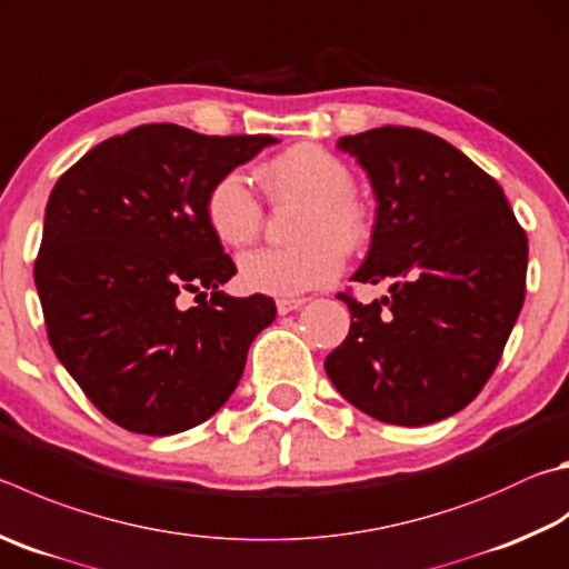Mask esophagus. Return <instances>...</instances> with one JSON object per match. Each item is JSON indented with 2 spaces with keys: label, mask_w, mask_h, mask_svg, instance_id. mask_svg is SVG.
I'll return each mask as SVG.
<instances>
[{
  "label": "esophagus",
  "mask_w": 569,
  "mask_h": 569,
  "mask_svg": "<svg viewBox=\"0 0 569 569\" xmlns=\"http://www.w3.org/2000/svg\"><path fill=\"white\" fill-rule=\"evenodd\" d=\"M306 303V298H278L276 301V308H278V316H288L298 311Z\"/></svg>",
  "instance_id": "34e87169"
}]
</instances>
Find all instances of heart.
Listing matches in <instances>:
<instances>
[{
    "label": "heart",
    "instance_id": "heart-1",
    "mask_svg": "<svg viewBox=\"0 0 569 569\" xmlns=\"http://www.w3.org/2000/svg\"><path fill=\"white\" fill-rule=\"evenodd\" d=\"M261 181L276 199H303L308 209L296 246H266L241 256L239 281L246 291L298 296L333 281L343 268V249L363 246L370 223L356 201V179L346 161L318 143H296L261 169ZM263 209L241 173H226L206 193V221L223 246L251 243Z\"/></svg>",
    "mask_w": 569,
    "mask_h": 569
}]
</instances>
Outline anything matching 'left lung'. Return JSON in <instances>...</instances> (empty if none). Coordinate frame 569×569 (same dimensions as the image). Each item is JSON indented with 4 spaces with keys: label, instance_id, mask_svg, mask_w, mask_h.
<instances>
[{
    "label": "left lung",
    "instance_id": "obj_1",
    "mask_svg": "<svg viewBox=\"0 0 569 569\" xmlns=\"http://www.w3.org/2000/svg\"><path fill=\"white\" fill-rule=\"evenodd\" d=\"M378 209L358 283L388 296L350 311L326 373L350 406L390 426L456 416L488 383L525 301L528 239L500 183L436 133L380 127L340 137Z\"/></svg>",
    "mask_w": 569,
    "mask_h": 569
}]
</instances>
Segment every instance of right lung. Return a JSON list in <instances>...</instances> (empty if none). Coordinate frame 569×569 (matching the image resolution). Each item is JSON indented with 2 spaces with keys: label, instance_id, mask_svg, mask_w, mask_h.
Listing matches in <instances>:
<instances>
[{
  "label": "right lung",
  "instance_id": "1",
  "mask_svg": "<svg viewBox=\"0 0 569 569\" xmlns=\"http://www.w3.org/2000/svg\"><path fill=\"white\" fill-rule=\"evenodd\" d=\"M276 137L143 123L87 151L49 193L34 283L49 343L117 426L173 436L209 420L243 376L273 298H233L206 193ZM211 305L180 306L186 292Z\"/></svg>",
  "mask_w": 569,
  "mask_h": 569
}]
</instances>
